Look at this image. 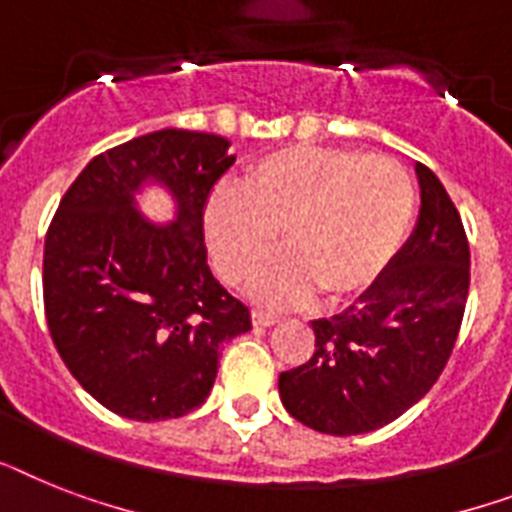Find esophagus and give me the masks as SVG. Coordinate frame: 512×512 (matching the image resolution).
Wrapping results in <instances>:
<instances>
[{
	"label": "esophagus",
	"instance_id": "1",
	"mask_svg": "<svg viewBox=\"0 0 512 512\" xmlns=\"http://www.w3.org/2000/svg\"><path fill=\"white\" fill-rule=\"evenodd\" d=\"M252 323L255 326H273V323H278V315L265 313V310H252Z\"/></svg>",
	"mask_w": 512,
	"mask_h": 512
}]
</instances>
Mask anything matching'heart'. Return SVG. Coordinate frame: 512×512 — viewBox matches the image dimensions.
Segmentation results:
<instances>
[{"instance_id": "b5f03b06", "label": "heart", "mask_w": 512, "mask_h": 512, "mask_svg": "<svg viewBox=\"0 0 512 512\" xmlns=\"http://www.w3.org/2000/svg\"><path fill=\"white\" fill-rule=\"evenodd\" d=\"M413 213V176L397 157L297 144L260 157L242 189H215L205 236L223 281L242 286L278 231L284 255L257 273V297L297 305L315 289L323 302H342L389 268Z\"/></svg>"}]
</instances>
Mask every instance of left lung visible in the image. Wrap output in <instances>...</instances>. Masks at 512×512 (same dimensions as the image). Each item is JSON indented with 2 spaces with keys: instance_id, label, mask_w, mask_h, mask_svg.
<instances>
[{
  "instance_id": "8db88e82",
  "label": "left lung",
  "mask_w": 512,
  "mask_h": 512,
  "mask_svg": "<svg viewBox=\"0 0 512 512\" xmlns=\"http://www.w3.org/2000/svg\"><path fill=\"white\" fill-rule=\"evenodd\" d=\"M421 218L384 276L331 321H313L315 352L278 376L299 423L331 436L381 429L442 376L471 286V249L458 207L423 162Z\"/></svg>"
}]
</instances>
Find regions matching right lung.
<instances>
[{
    "label": "right lung",
    "mask_w": 512,
    "mask_h": 512,
    "mask_svg": "<svg viewBox=\"0 0 512 512\" xmlns=\"http://www.w3.org/2000/svg\"><path fill=\"white\" fill-rule=\"evenodd\" d=\"M215 134L165 128L97 155L44 239V313L62 363L112 413L165 421L207 400L220 347L252 328L210 273L205 207L236 157ZM144 177L174 189L179 220L133 213Z\"/></svg>",
    "instance_id": "1"
}]
</instances>
